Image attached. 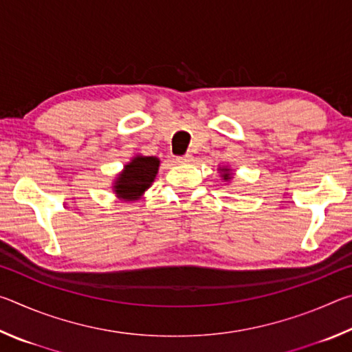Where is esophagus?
Instances as JSON below:
<instances>
[{
  "label": "esophagus",
  "mask_w": 352,
  "mask_h": 352,
  "mask_svg": "<svg viewBox=\"0 0 352 352\" xmlns=\"http://www.w3.org/2000/svg\"><path fill=\"white\" fill-rule=\"evenodd\" d=\"M190 162H192V155H189V153H186V155H183V157H178V158H177V163H180V164L190 163Z\"/></svg>",
  "instance_id": "1"
}]
</instances>
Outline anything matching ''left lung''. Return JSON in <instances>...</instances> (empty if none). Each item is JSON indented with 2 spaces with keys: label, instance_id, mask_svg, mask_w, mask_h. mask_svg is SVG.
I'll use <instances>...</instances> for the list:
<instances>
[{
  "label": "left lung",
  "instance_id": "obj_1",
  "mask_svg": "<svg viewBox=\"0 0 352 352\" xmlns=\"http://www.w3.org/2000/svg\"><path fill=\"white\" fill-rule=\"evenodd\" d=\"M220 172H222V178L225 182L231 180V170L228 168H222V169H220Z\"/></svg>",
  "mask_w": 352,
  "mask_h": 352
}]
</instances>
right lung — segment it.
<instances>
[{"instance_id": "right-lung-1", "label": "right lung", "mask_w": 352, "mask_h": 352, "mask_svg": "<svg viewBox=\"0 0 352 352\" xmlns=\"http://www.w3.org/2000/svg\"><path fill=\"white\" fill-rule=\"evenodd\" d=\"M160 168L157 157H142L136 155L130 163L124 166V170L113 183V190L119 199L133 201L141 199L144 190L151 188Z\"/></svg>"}]
</instances>
